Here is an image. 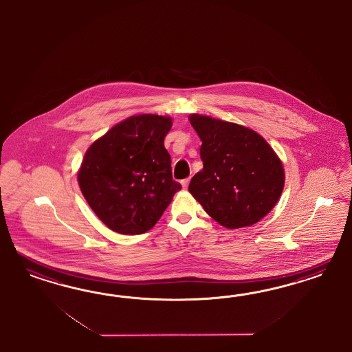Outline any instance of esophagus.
Listing matches in <instances>:
<instances>
[{"mask_svg": "<svg viewBox=\"0 0 352 352\" xmlns=\"http://www.w3.org/2000/svg\"><path fill=\"white\" fill-rule=\"evenodd\" d=\"M190 182H191V178H186V179H183V181L181 182L183 188H187V187H188V184H190Z\"/></svg>", "mask_w": 352, "mask_h": 352, "instance_id": "obj_1", "label": "esophagus"}]
</instances>
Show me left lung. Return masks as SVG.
<instances>
[{
	"mask_svg": "<svg viewBox=\"0 0 352 352\" xmlns=\"http://www.w3.org/2000/svg\"><path fill=\"white\" fill-rule=\"evenodd\" d=\"M201 139L203 170L188 186L214 221L227 228L259 222L284 188V168L275 151L254 130L222 120L191 115Z\"/></svg>",
	"mask_w": 352,
	"mask_h": 352,
	"instance_id": "1",
	"label": "left lung"
}]
</instances>
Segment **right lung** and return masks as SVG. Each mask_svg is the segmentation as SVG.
<instances>
[{
    "mask_svg": "<svg viewBox=\"0 0 352 352\" xmlns=\"http://www.w3.org/2000/svg\"><path fill=\"white\" fill-rule=\"evenodd\" d=\"M170 118L137 115L109 129L86 151L78 184L107 227L122 234L147 232L182 188L171 175L164 139Z\"/></svg>",
    "mask_w": 352,
    "mask_h": 352,
    "instance_id": "right-lung-1",
    "label": "right lung"
}]
</instances>
